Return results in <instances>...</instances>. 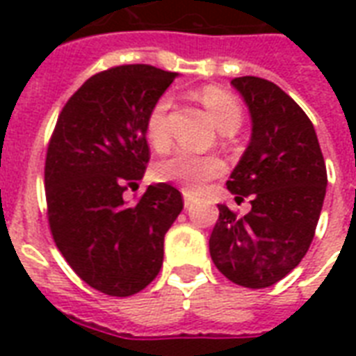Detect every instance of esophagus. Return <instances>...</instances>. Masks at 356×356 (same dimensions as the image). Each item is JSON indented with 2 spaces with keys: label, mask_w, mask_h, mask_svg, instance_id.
Segmentation results:
<instances>
[{
  "label": "esophagus",
  "mask_w": 356,
  "mask_h": 356,
  "mask_svg": "<svg viewBox=\"0 0 356 356\" xmlns=\"http://www.w3.org/2000/svg\"><path fill=\"white\" fill-rule=\"evenodd\" d=\"M183 200H184V207L190 209V207L194 205V195L188 194V192H183Z\"/></svg>",
  "instance_id": "esophagus-1"
}]
</instances>
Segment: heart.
Wrapping results in <instances>:
<instances>
[{
    "instance_id": "heart-1",
    "label": "heart",
    "mask_w": 356,
    "mask_h": 356,
    "mask_svg": "<svg viewBox=\"0 0 356 356\" xmlns=\"http://www.w3.org/2000/svg\"><path fill=\"white\" fill-rule=\"evenodd\" d=\"M197 96L220 131L233 133L240 127L242 107L233 94L209 86L203 88ZM170 107H172V97L162 96L161 99H156L145 118V134L156 151L168 149L170 145V123H168ZM223 172H225V162L218 155H192L186 151H179L175 155L156 162L153 168L156 181L179 184L188 194L201 192L209 181L220 177Z\"/></svg>"
}]
</instances>
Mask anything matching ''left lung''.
I'll return each mask as SVG.
<instances>
[{
	"label": "left lung",
	"instance_id": "left-lung-1",
	"mask_svg": "<svg viewBox=\"0 0 356 356\" xmlns=\"http://www.w3.org/2000/svg\"><path fill=\"white\" fill-rule=\"evenodd\" d=\"M231 85L248 105L253 127L227 188L236 201L251 197V211L236 216L218 205L209 249L229 281L266 288L309 251L325 200V161L309 116L275 83L245 75Z\"/></svg>",
	"mask_w": 356,
	"mask_h": 356
}]
</instances>
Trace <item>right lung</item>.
I'll use <instances>...</instances> for the list:
<instances>
[{"label":"right lung","instance_id":"1","mask_svg":"<svg viewBox=\"0 0 356 356\" xmlns=\"http://www.w3.org/2000/svg\"><path fill=\"white\" fill-rule=\"evenodd\" d=\"M177 74L116 66L86 81L64 105L46 155L47 220L72 270L99 292L127 298L162 268L164 234L183 211L172 184H149L136 203L123 192L149 162L145 118Z\"/></svg>","mask_w":356,"mask_h":356}]
</instances>
